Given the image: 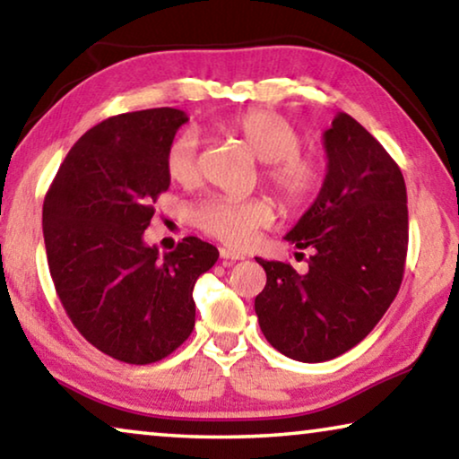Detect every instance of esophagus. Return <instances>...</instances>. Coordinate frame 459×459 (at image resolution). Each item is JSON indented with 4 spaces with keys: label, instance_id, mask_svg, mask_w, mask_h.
Returning <instances> with one entry per match:
<instances>
[{
    "label": "esophagus",
    "instance_id": "34e87169",
    "mask_svg": "<svg viewBox=\"0 0 459 459\" xmlns=\"http://www.w3.org/2000/svg\"><path fill=\"white\" fill-rule=\"evenodd\" d=\"M219 255H221V259L228 261V263H234V261H242L244 259V255L236 253V250H231V248H219Z\"/></svg>",
    "mask_w": 459,
    "mask_h": 459
}]
</instances>
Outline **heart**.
<instances>
[{"instance_id":"heart-1","label":"heart","mask_w":459,"mask_h":459,"mask_svg":"<svg viewBox=\"0 0 459 459\" xmlns=\"http://www.w3.org/2000/svg\"><path fill=\"white\" fill-rule=\"evenodd\" d=\"M240 137L250 152L263 162V178L288 209H303L324 181V160L313 150H303L300 134L290 121L269 110H248L223 125ZM169 179L178 186H194L200 178L198 137L184 131L169 143L165 156ZM273 204L267 198H206L192 212L194 223L234 248L255 240L259 230L273 223Z\"/></svg>"}]
</instances>
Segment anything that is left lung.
<instances>
[{"label": "left lung", "instance_id": "obj_1", "mask_svg": "<svg viewBox=\"0 0 459 459\" xmlns=\"http://www.w3.org/2000/svg\"><path fill=\"white\" fill-rule=\"evenodd\" d=\"M324 150L322 190L286 234L309 253L307 272L256 256L267 273L255 299L261 332L303 363L334 359L374 330L399 292L410 238L403 175L380 142L338 112Z\"/></svg>", "mask_w": 459, "mask_h": 459}]
</instances>
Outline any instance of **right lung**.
Returning <instances> with one entry per match:
<instances>
[{"instance_id":"add662e5","label":"right lung","mask_w":459,"mask_h":459,"mask_svg":"<svg viewBox=\"0 0 459 459\" xmlns=\"http://www.w3.org/2000/svg\"><path fill=\"white\" fill-rule=\"evenodd\" d=\"M187 115L125 112L71 148L43 203V240L56 292L85 341L118 361L146 366L194 330L196 280L219 250L187 236L171 253L143 242L154 203L169 190L165 156Z\"/></svg>"}]
</instances>
